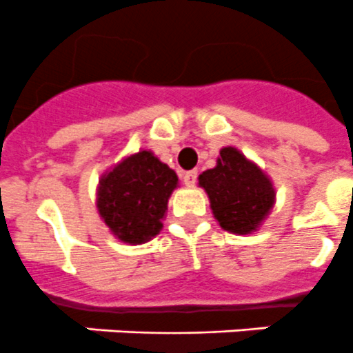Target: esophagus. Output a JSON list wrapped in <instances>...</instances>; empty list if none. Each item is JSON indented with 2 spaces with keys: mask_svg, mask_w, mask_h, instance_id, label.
<instances>
[{
  "mask_svg": "<svg viewBox=\"0 0 353 353\" xmlns=\"http://www.w3.org/2000/svg\"><path fill=\"white\" fill-rule=\"evenodd\" d=\"M183 181L188 188H194L195 183H197V170H190V172L183 174Z\"/></svg>",
  "mask_w": 353,
  "mask_h": 353,
  "instance_id": "1",
  "label": "esophagus"
}]
</instances>
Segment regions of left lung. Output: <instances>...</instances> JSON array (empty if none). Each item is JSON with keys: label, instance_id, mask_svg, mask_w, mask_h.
<instances>
[{"label": "left lung", "instance_id": "8db88e82", "mask_svg": "<svg viewBox=\"0 0 353 353\" xmlns=\"http://www.w3.org/2000/svg\"><path fill=\"white\" fill-rule=\"evenodd\" d=\"M214 220L232 234H252L275 206L274 181L236 147L220 149L216 165L199 176Z\"/></svg>", "mask_w": 353, "mask_h": 353}]
</instances>
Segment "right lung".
I'll use <instances>...</instances> for the list:
<instances>
[{
    "mask_svg": "<svg viewBox=\"0 0 353 353\" xmlns=\"http://www.w3.org/2000/svg\"><path fill=\"white\" fill-rule=\"evenodd\" d=\"M177 174L151 149H140L99 177L96 208L113 238L128 245L151 241L163 228Z\"/></svg>",
    "mask_w": 353,
    "mask_h": 353,
    "instance_id": "1",
    "label": "right lung"
}]
</instances>
